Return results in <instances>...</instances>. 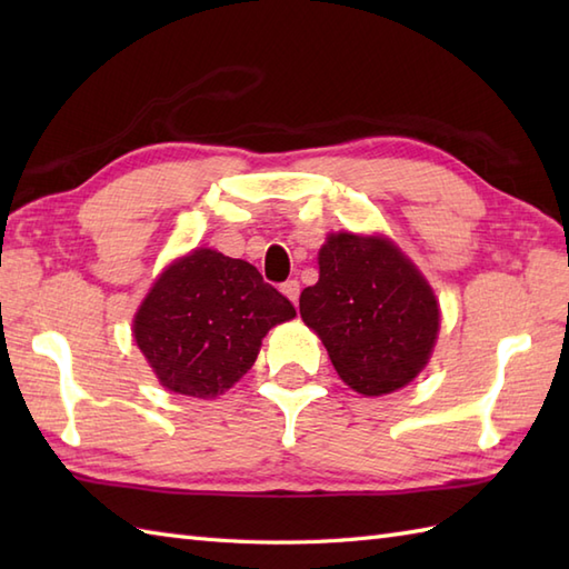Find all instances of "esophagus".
<instances>
[{"instance_id": "obj_1", "label": "esophagus", "mask_w": 569, "mask_h": 569, "mask_svg": "<svg viewBox=\"0 0 569 569\" xmlns=\"http://www.w3.org/2000/svg\"><path fill=\"white\" fill-rule=\"evenodd\" d=\"M281 293L291 300L293 306H298V296H300V283L296 281V278H288L286 283H281Z\"/></svg>"}]
</instances>
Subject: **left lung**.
<instances>
[{
	"mask_svg": "<svg viewBox=\"0 0 569 569\" xmlns=\"http://www.w3.org/2000/svg\"><path fill=\"white\" fill-rule=\"evenodd\" d=\"M320 278L300 293V318L316 330L340 379L365 396L413 381L440 330L432 288L381 234H330Z\"/></svg>",
	"mask_w": 569,
	"mask_h": 569,
	"instance_id": "8db88e82",
	"label": "left lung"
}]
</instances>
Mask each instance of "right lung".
<instances>
[{
    "instance_id": "obj_1",
    "label": "right lung",
    "mask_w": 569,
    "mask_h": 569,
    "mask_svg": "<svg viewBox=\"0 0 569 569\" xmlns=\"http://www.w3.org/2000/svg\"><path fill=\"white\" fill-rule=\"evenodd\" d=\"M291 300L249 261L196 249L156 278L134 316V340L168 391L214 398L244 377Z\"/></svg>"
}]
</instances>
